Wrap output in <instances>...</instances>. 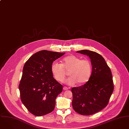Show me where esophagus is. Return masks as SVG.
Returning a JSON list of instances; mask_svg holds the SVG:
<instances>
[{"label": "esophagus", "instance_id": "34e87169", "mask_svg": "<svg viewBox=\"0 0 129 129\" xmlns=\"http://www.w3.org/2000/svg\"><path fill=\"white\" fill-rule=\"evenodd\" d=\"M63 89L64 90H67L68 89V88H67L66 87H64L63 88Z\"/></svg>", "mask_w": 129, "mask_h": 129}]
</instances>
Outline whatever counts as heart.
<instances>
[{"instance_id":"heart-1","label":"heart","mask_w":129,"mask_h":129,"mask_svg":"<svg viewBox=\"0 0 129 129\" xmlns=\"http://www.w3.org/2000/svg\"><path fill=\"white\" fill-rule=\"evenodd\" d=\"M66 70H69L70 76L64 81L69 86L78 83L82 85L87 82L92 73V65L88 59H81L73 55L67 56L62 60V63L57 62L52 63L51 71L54 78L58 82H62L66 76Z\"/></svg>"}]
</instances>
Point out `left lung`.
<instances>
[{
  "label": "left lung",
  "instance_id": "left-lung-1",
  "mask_svg": "<svg viewBox=\"0 0 129 129\" xmlns=\"http://www.w3.org/2000/svg\"><path fill=\"white\" fill-rule=\"evenodd\" d=\"M76 52L89 57L92 71L87 83L72 88V107L78 114L91 115L103 110L108 104L114 90L112 72L104 58L97 52L88 50Z\"/></svg>",
  "mask_w": 129,
  "mask_h": 129
}]
</instances>
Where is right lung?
Here are the masks:
<instances>
[{
	"label": "right lung",
	"instance_id": "obj_1",
	"mask_svg": "<svg viewBox=\"0 0 129 129\" xmlns=\"http://www.w3.org/2000/svg\"><path fill=\"white\" fill-rule=\"evenodd\" d=\"M65 53L41 50L25 63L19 89L22 102L33 115L44 116L54 109L56 98L62 92L63 86L53 77L51 66Z\"/></svg>",
	"mask_w": 129,
	"mask_h": 129
}]
</instances>
